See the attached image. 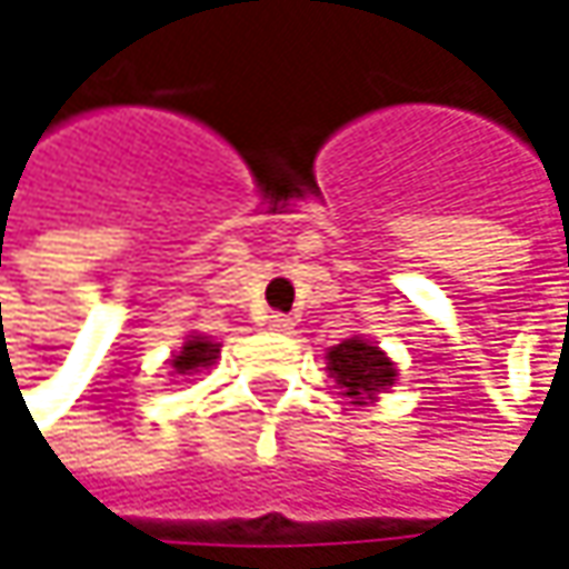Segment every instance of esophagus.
Here are the masks:
<instances>
[{
	"label": "esophagus",
	"mask_w": 569,
	"mask_h": 569,
	"mask_svg": "<svg viewBox=\"0 0 569 569\" xmlns=\"http://www.w3.org/2000/svg\"><path fill=\"white\" fill-rule=\"evenodd\" d=\"M267 326H270L273 332H289V329H292V319L283 316V312H273V316H267Z\"/></svg>",
	"instance_id": "esophagus-1"
}]
</instances>
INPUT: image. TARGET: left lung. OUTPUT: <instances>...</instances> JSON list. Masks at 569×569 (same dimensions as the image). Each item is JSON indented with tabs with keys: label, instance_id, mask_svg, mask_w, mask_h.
<instances>
[{
	"label": "left lung",
	"instance_id": "8db88e82",
	"mask_svg": "<svg viewBox=\"0 0 569 569\" xmlns=\"http://www.w3.org/2000/svg\"><path fill=\"white\" fill-rule=\"evenodd\" d=\"M329 376L352 405H366V398H376L396 382V366L379 346L356 336L329 349Z\"/></svg>",
	"mask_w": 569,
	"mask_h": 569
}]
</instances>
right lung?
Instances as JSON below:
<instances>
[{"label":"right lung","instance_id":"1","mask_svg":"<svg viewBox=\"0 0 569 569\" xmlns=\"http://www.w3.org/2000/svg\"><path fill=\"white\" fill-rule=\"evenodd\" d=\"M217 356H220V346L217 342H210L203 336H190L183 342V349L171 359V366L177 376H190V372H200V369L213 366Z\"/></svg>","mask_w":569,"mask_h":569}]
</instances>
